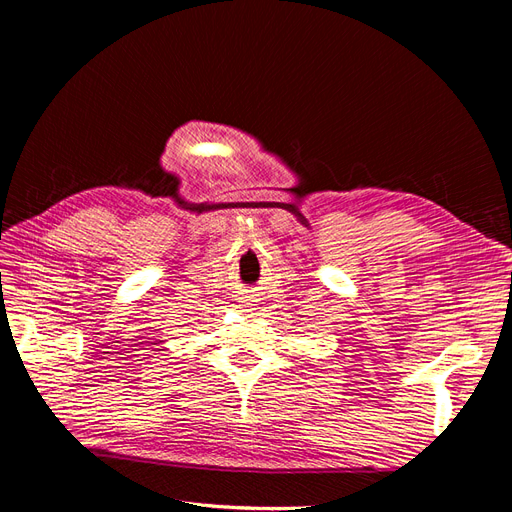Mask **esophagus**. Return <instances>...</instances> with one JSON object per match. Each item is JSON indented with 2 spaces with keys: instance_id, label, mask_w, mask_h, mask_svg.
Listing matches in <instances>:
<instances>
[{
  "instance_id": "34e87169",
  "label": "esophagus",
  "mask_w": 512,
  "mask_h": 512,
  "mask_svg": "<svg viewBox=\"0 0 512 512\" xmlns=\"http://www.w3.org/2000/svg\"><path fill=\"white\" fill-rule=\"evenodd\" d=\"M241 303H243V307H247V309L254 307V299H252V297H245ZM247 309H245V312H247Z\"/></svg>"
}]
</instances>
